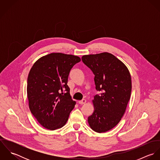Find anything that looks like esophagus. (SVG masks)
<instances>
[{
	"label": "esophagus",
	"instance_id": "1",
	"mask_svg": "<svg viewBox=\"0 0 160 160\" xmlns=\"http://www.w3.org/2000/svg\"><path fill=\"white\" fill-rule=\"evenodd\" d=\"M86 100L85 99H82V100L78 101V103L80 104V105H83V104L86 103Z\"/></svg>",
	"mask_w": 160,
	"mask_h": 160
}]
</instances>
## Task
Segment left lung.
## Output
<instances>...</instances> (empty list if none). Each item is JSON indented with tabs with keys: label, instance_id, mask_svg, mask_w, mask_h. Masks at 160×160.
<instances>
[{
	"label": "left lung",
	"instance_id": "left-lung-1",
	"mask_svg": "<svg viewBox=\"0 0 160 160\" xmlns=\"http://www.w3.org/2000/svg\"><path fill=\"white\" fill-rule=\"evenodd\" d=\"M95 75V89L101 92L92 100L94 112L88 117L92 129L107 132L115 127L125 113L131 97V77L126 66L108 52L82 57Z\"/></svg>",
	"mask_w": 160,
	"mask_h": 160
}]
</instances>
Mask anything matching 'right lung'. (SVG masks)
I'll return each mask as SVG.
<instances>
[{
	"label": "right lung",
	"instance_id": "1",
	"mask_svg": "<svg viewBox=\"0 0 160 160\" xmlns=\"http://www.w3.org/2000/svg\"><path fill=\"white\" fill-rule=\"evenodd\" d=\"M80 61L78 56L52 53L38 60L30 69L27 83L29 107L47 129L65 126L74 108L76 102L71 99L67 83L70 70Z\"/></svg>",
	"mask_w": 160,
	"mask_h": 160
}]
</instances>
